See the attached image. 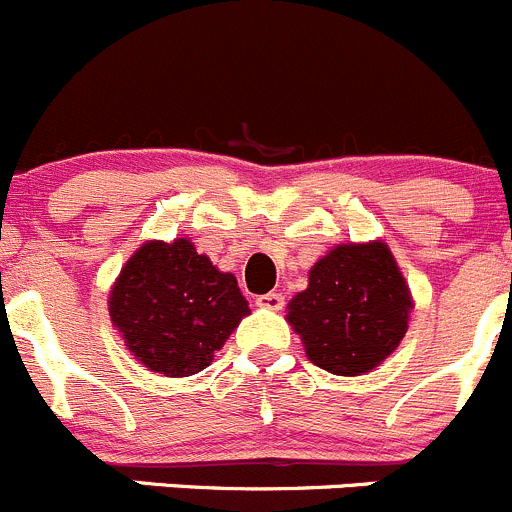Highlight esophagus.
Listing matches in <instances>:
<instances>
[{
  "label": "esophagus",
  "mask_w": 512,
  "mask_h": 512,
  "mask_svg": "<svg viewBox=\"0 0 512 512\" xmlns=\"http://www.w3.org/2000/svg\"><path fill=\"white\" fill-rule=\"evenodd\" d=\"M255 305L265 310H280L285 305V298L283 293H265V295H257Z\"/></svg>",
  "instance_id": "1"
}]
</instances>
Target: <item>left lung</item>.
Returning a JSON list of instances; mask_svg holds the SVG:
<instances>
[{"label":"left lung","instance_id":"8db88e82","mask_svg":"<svg viewBox=\"0 0 512 512\" xmlns=\"http://www.w3.org/2000/svg\"><path fill=\"white\" fill-rule=\"evenodd\" d=\"M409 285L386 242L338 245L288 303L308 358L336 376H361L396 351L412 313Z\"/></svg>","mask_w":512,"mask_h":512}]
</instances>
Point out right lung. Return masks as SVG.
I'll use <instances>...</instances> for the list:
<instances>
[{"mask_svg": "<svg viewBox=\"0 0 512 512\" xmlns=\"http://www.w3.org/2000/svg\"><path fill=\"white\" fill-rule=\"evenodd\" d=\"M113 326L148 371L199 374L250 315L232 272H219L186 237L151 240L123 265L108 298Z\"/></svg>", "mask_w": 512, "mask_h": 512, "instance_id": "1", "label": "right lung"}]
</instances>
